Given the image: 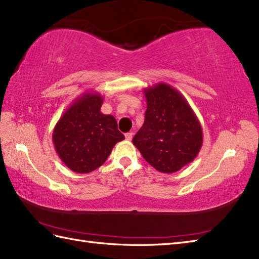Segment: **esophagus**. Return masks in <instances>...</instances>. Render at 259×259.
I'll return each instance as SVG.
<instances>
[{"mask_svg": "<svg viewBox=\"0 0 259 259\" xmlns=\"http://www.w3.org/2000/svg\"><path fill=\"white\" fill-rule=\"evenodd\" d=\"M124 136H125V139L130 141L132 139V137H134V134H132V132H127Z\"/></svg>", "mask_w": 259, "mask_h": 259, "instance_id": "1", "label": "esophagus"}]
</instances>
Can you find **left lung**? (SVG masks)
Wrapping results in <instances>:
<instances>
[{
	"label": "left lung",
	"mask_w": 259,
	"mask_h": 259,
	"mask_svg": "<svg viewBox=\"0 0 259 259\" xmlns=\"http://www.w3.org/2000/svg\"><path fill=\"white\" fill-rule=\"evenodd\" d=\"M144 123L132 139L155 170L173 173L196 157L203 144L201 123L183 95L165 82L143 90Z\"/></svg>",
	"instance_id": "obj_1"
}]
</instances>
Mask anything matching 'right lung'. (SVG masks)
Returning a JSON list of instances; mask_svg holds the SVG:
<instances>
[{
	"label": "right lung",
	"instance_id": "1",
	"mask_svg": "<svg viewBox=\"0 0 259 259\" xmlns=\"http://www.w3.org/2000/svg\"><path fill=\"white\" fill-rule=\"evenodd\" d=\"M104 97L83 93L59 118L53 142L65 165L77 173H89L106 162L116 143L124 136L117 120L100 111Z\"/></svg>",
	"mask_w": 259,
	"mask_h": 259
}]
</instances>
